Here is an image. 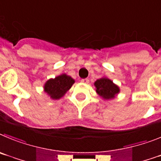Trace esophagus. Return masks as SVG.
Returning a JSON list of instances; mask_svg holds the SVG:
<instances>
[{
    "label": "esophagus",
    "instance_id": "34e87169",
    "mask_svg": "<svg viewBox=\"0 0 161 161\" xmlns=\"http://www.w3.org/2000/svg\"><path fill=\"white\" fill-rule=\"evenodd\" d=\"M81 82H82V83H89V79H82V80H81Z\"/></svg>",
    "mask_w": 161,
    "mask_h": 161
}]
</instances>
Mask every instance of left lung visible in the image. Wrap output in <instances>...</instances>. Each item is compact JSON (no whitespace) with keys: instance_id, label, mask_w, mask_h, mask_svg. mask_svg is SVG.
Here are the masks:
<instances>
[{"instance_id":"1","label":"left lung","mask_w":161,"mask_h":161,"mask_svg":"<svg viewBox=\"0 0 161 161\" xmlns=\"http://www.w3.org/2000/svg\"><path fill=\"white\" fill-rule=\"evenodd\" d=\"M94 85L96 88V92L103 99L108 100L115 98L119 92V88L108 78H101L97 79Z\"/></svg>"}]
</instances>
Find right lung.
Returning <instances> with one entry per match:
<instances>
[{"label": "right lung", "instance_id": "1", "mask_svg": "<svg viewBox=\"0 0 161 161\" xmlns=\"http://www.w3.org/2000/svg\"><path fill=\"white\" fill-rule=\"evenodd\" d=\"M75 80L66 74L50 79L44 85V91L52 99H59L70 89Z\"/></svg>", "mask_w": 161, "mask_h": 161}]
</instances>
